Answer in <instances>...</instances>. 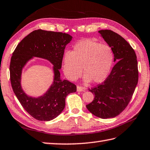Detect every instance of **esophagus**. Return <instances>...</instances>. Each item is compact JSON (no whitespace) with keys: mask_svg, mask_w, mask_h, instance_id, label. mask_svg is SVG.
<instances>
[{"mask_svg":"<svg viewBox=\"0 0 150 150\" xmlns=\"http://www.w3.org/2000/svg\"><path fill=\"white\" fill-rule=\"evenodd\" d=\"M85 90H86V88L84 87H82V86H77V91L78 92H84V91H85Z\"/></svg>","mask_w":150,"mask_h":150,"instance_id":"34e87169","label":"esophagus"}]
</instances>
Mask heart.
Returning <instances> with one entry per match:
<instances>
[{
    "label": "heart",
    "mask_w": 150,
    "mask_h": 150,
    "mask_svg": "<svg viewBox=\"0 0 150 150\" xmlns=\"http://www.w3.org/2000/svg\"><path fill=\"white\" fill-rule=\"evenodd\" d=\"M114 60V53L108 45L91 40L78 42L72 51H66L63 70L68 79L74 81L82 71L83 81L100 83L107 78Z\"/></svg>",
    "instance_id": "obj_1"
}]
</instances>
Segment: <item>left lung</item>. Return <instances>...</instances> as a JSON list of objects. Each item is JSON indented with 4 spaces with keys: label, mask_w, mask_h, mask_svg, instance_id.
<instances>
[{
    "label": "left lung",
    "mask_w": 150,
    "mask_h": 150,
    "mask_svg": "<svg viewBox=\"0 0 150 150\" xmlns=\"http://www.w3.org/2000/svg\"><path fill=\"white\" fill-rule=\"evenodd\" d=\"M99 33L112 48L117 63L101 84L88 89L94 99L86 107L96 117L108 119L120 114L130 101L138 83V65L134 49L121 36L108 29Z\"/></svg>",
    "instance_id": "8db88e82"
}]
</instances>
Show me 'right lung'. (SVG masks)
<instances>
[{
	"label": "right lung",
	"mask_w": 150,
	"mask_h": 150,
	"mask_svg": "<svg viewBox=\"0 0 150 150\" xmlns=\"http://www.w3.org/2000/svg\"><path fill=\"white\" fill-rule=\"evenodd\" d=\"M72 36L61 32L38 29L31 32L16 46L9 65L10 80L13 91L25 111L36 120L49 121L61 114L65 106V98L76 92V86L60 79L59 69L67 44ZM33 57L44 58L54 65V81L43 96L33 98L22 91L20 78L22 68Z\"/></svg>",
	"instance_id": "right-lung-1"
}]
</instances>
